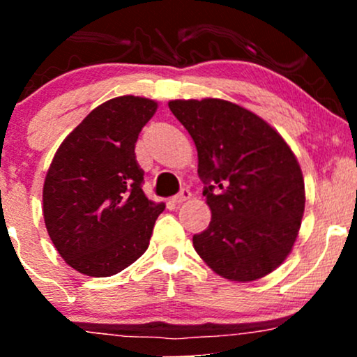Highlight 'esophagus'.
Returning <instances> with one entry per match:
<instances>
[{
    "label": "esophagus",
    "instance_id": "1",
    "mask_svg": "<svg viewBox=\"0 0 357 357\" xmlns=\"http://www.w3.org/2000/svg\"><path fill=\"white\" fill-rule=\"evenodd\" d=\"M190 198H191V191L188 190V188H183V190L174 196L173 202L174 203H183V202H186V199H190Z\"/></svg>",
    "mask_w": 357,
    "mask_h": 357
}]
</instances>
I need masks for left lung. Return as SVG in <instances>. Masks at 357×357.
<instances>
[{"label": "left lung", "mask_w": 357, "mask_h": 357, "mask_svg": "<svg viewBox=\"0 0 357 357\" xmlns=\"http://www.w3.org/2000/svg\"><path fill=\"white\" fill-rule=\"evenodd\" d=\"M198 149V176L211 210L192 247L213 272L252 282L292 250L304 215L301 166L273 127L228 100H171Z\"/></svg>", "instance_id": "1"}]
</instances>
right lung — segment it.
I'll list each match as a JSON object with an SVG mask.
<instances>
[{
    "label": "right lung",
    "mask_w": 357,
    "mask_h": 357,
    "mask_svg": "<svg viewBox=\"0 0 357 357\" xmlns=\"http://www.w3.org/2000/svg\"><path fill=\"white\" fill-rule=\"evenodd\" d=\"M158 104L124 96L93 109L61 142L43 184V216L59 253L77 272L110 277L149 247L165 203L142 191L136 142Z\"/></svg>",
    "instance_id": "obj_1"
}]
</instances>
